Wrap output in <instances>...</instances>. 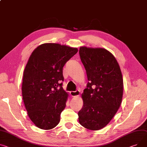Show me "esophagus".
I'll return each instance as SVG.
<instances>
[{"mask_svg": "<svg viewBox=\"0 0 147 147\" xmlns=\"http://www.w3.org/2000/svg\"><path fill=\"white\" fill-rule=\"evenodd\" d=\"M70 95H71V96H73V97H76V96H79V94H80V92H79V90H76V91H75V92H71L70 93Z\"/></svg>", "mask_w": 147, "mask_h": 147, "instance_id": "34e87169", "label": "esophagus"}]
</instances>
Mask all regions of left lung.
<instances>
[{
	"instance_id": "8db88e82",
	"label": "left lung",
	"mask_w": 147,
	"mask_h": 147,
	"mask_svg": "<svg viewBox=\"0 0 147 147\" xmlns=\"http://www.w3.org/2000/svg\"><path fill=\"white\" fill-rule=\"evenodd\" d=\"M79 54L89 82L82 96L79 121L88 129L99 130L110 122L121 106L122 73L115 57L104 48L82 47Z\"/></svg>"
}]
</instances>
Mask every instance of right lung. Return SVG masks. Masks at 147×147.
<instances>
[{"mask_svg":"<svg viewBox=\"0 0 147 147\" xmlns=\"http://www.w3.org/2000/svg\"><path fill=\"white\" fill-rule=\"evenodd\" d=\"M77 48L47 43L32 52L24 72L22 93L30 119L38 128L53 129L60 121L68 94L63 89V68Z\"/></svg>","mask_w":147,"mask_h":147,"instance_id":"right-lung-1","label":"right lung"}]
</instances>
